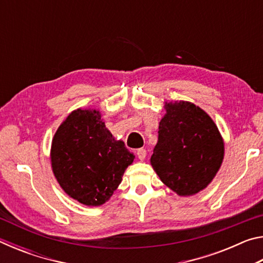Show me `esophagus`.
I'll use <instances>...</instances> for the list:
<instances>
[{
  "mask_svg": "<svg viewBox=\"0 0 263 263\" xmlns=\"http://www.w3.org/2000/svg\"><path fill=\"white\" fill-rule=\"evenodd\" d=\"M146 154H147V152H146L145 148L137 149V157L139 160H144L146 158Z\"/></svg>",
  "mask_w": 263,
  "mask_h": 263,
  "instance_id": "34e87169",
  "label": "esophagus"
}]
</instances>
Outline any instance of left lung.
Here are the masks:
<instances>
[{
    "label": "left lung",
    "instance_id": "obj_1",
    "mask_svg": "<svg viewBox=\"0 0 263 263\" xmlns=\"http://www.w3.org/2000/svg\"><path fill=\"white\" fill-rule=\"evenodd\" d=\"M151 164L168 188L191 196L206 188L224 159V141L210 116L190 102L164 105Z\"/></svg>",
    "mask_w": 263,
    "mask_h": 263
}]
</instances>
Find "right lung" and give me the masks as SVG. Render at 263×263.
I'll return each instance as SVG.
<instances>
[{"label":"right lung","instance_id":"1","mask_svg":"<svg viewBox=\"0 0 263 263\" xmlns=\"http://www.w3.org/2000/svg\"><path fill=\"white\" fill-rule=\"evenodd\" d=\"M97 110H74L52 140L51 162L65 193L88 206L112 196L135 155L116 140Z\"/></svg>","mask_w":263,"mask_h":263}]
</instances>
